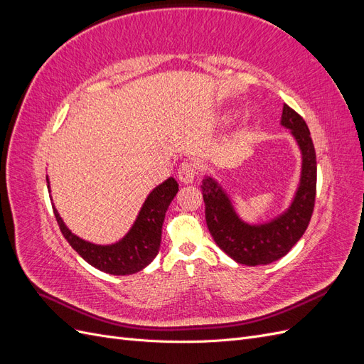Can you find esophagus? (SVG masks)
Returning a JSON list of instances; mask_svg holds the SVG:
<instances>
[{"label":"esophagus","mask_w":364,"mask_h":364,"mask_svg":"<svg viewBox=\"0 0 364 364\" xmlns=\"http://www.w3.org/2000/svg\"><path fill=\"white\" fill-rule=\"evenodd\" d=\"M196 174H197V167H196L194 162L186 161V162L181 164V167L178 170V176H179L181 182L191 183L196 178Z\"/></svg>","instance_id":"obj_1"}]
</instances>
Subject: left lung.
I'll use <instances>...</instances> for the list:
<instances>
[{
    "mask_svg": "<svg viewBox=\"0 0 364 364\" xmlns=\"http://www.w3.org/2000/svg\"><path fill=\"white\" fill-rule=\"evenodd\" d=\"M281 126L290 130L302 155L301 178L290 206L266 223L250 225L235 213L226 191L208 176L202 181L205 217L215 245L245 266L270 264L287 255L301 240L311 220L316 197V151L304 118L287 105L282 107Z\"/></svg>",
    "mask_w": 364,
    "mask_h": 364,
    "instance_id": "1",
    "label": "left lung"
}]
</instances>
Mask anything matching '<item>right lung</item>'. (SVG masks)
Here are the masks:
<instances>
[{"label":"right lung","instance_id":"1","mask_svg":"<svg viewBox=\"0 0 364 364\" xmlns=\"http://www.w3.org/2000/svg\"><path fill=\"white\" fill-rule=\"evenodd\" d=\"M47 182L50 188V181L47 179ZM178 191L179 185L174 178H168L159 183L142 203L139 214L129 232L117 243L107 246L94 245L91 241L77 237L63 223L54 206L53 211L60 232L86 262L109 274H132L147 267L158 255L165 213Z\"/></svg>","mask_w":364,"mask_h":364}]
</instances>
